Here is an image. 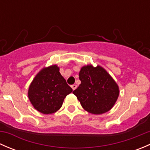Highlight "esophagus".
Masks as SVG:
<instances>
[{
	"mask_svg": "<svg viewBox=\"0 0 150 150\" xmlns=\"http://www.w3.org/2000/svg\"><path fill=\"white\" fill-rule=\"evenodd\" d=\"M71 87H72V90H75V89H76V88H77V86L75 84H73V85H72V86H71Z\"/></svg>",
	"mask_w": 150,
	"mask_h": 150,
	"instance_id": "esophagus-1",
	"label": "esophagus"
}]
</instances>
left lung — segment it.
<instances>
[{"mask_svg":"<svg viewBox=\"0 0 150 150\" xmlns=\"http://www.w3.org/2000/svg\"><path fill=\"white\" fill-rule=\"evenodd\" d=\"M81 83L72 93L85 110L95 115L108 112L119 96L115 81L102 67L84 66L79 73Z\"/></svg>","mask_w":150,"mask_h":150,"instance_id":"1","label":"left lung"}]
</instances>
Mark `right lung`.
<instances>
[{
	"label": "right lung",
	"instance_id": "1",
	"mask_svg": "<svg viewBox=\"0 0 150 150\" xmlns=\"http://www.w3.org/2000/svg\"><path fill=\"white\" fill-rule=\"evenodd\" d=\"M72 91L57 65L43 68L33 79L28 97L33 107L43 114H52L61 108L64 98Z\"/></svg>",
	"mask_w": 150,
	"mask_h": 150
}]
</instances>
